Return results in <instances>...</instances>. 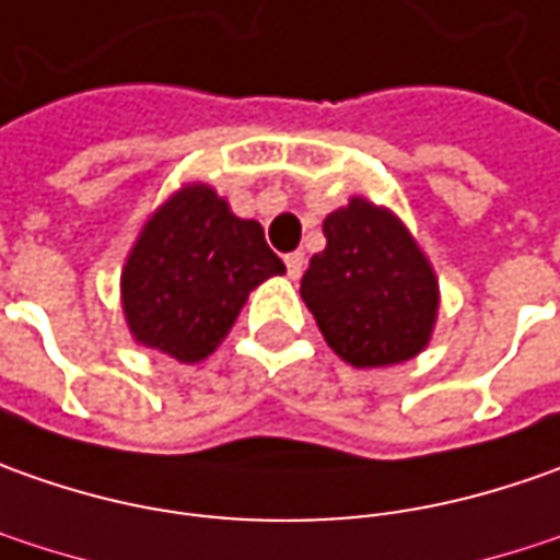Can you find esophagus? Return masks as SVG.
Returning a JSON list of instances; mask_svg holds the SVG:
<instances>
[{
	"label": "esophagus",
	"mask_w": 560,
	"mask_h": 560,
	"mask_svg": "<svg viewBox=\"0 0 560 560\" xmlns=\"http://www.w3.org/2000/svg\"><path fill=\"white\" fill-rule=\"evenodd\" d=\"M284 266H288V276H291V279H300V276H303V266H306V257H303L300 250H294V254L284 257Z\"/></svg>",
	"instance_id": "obj_1"
}]
</instances>
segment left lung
<instances>
[{
    "mask_svg": "<svg viewBox=\"0 0 560 560\" xmlns=\"http://www.w3.org/2000/svg\"><path fill=\"white\" fill-rule=\"evenodd\" d=\"M300 298L328 347L357 369L406 362L424 350L436 316V279L406 225L353 198L325 225Z\"/></svg>",
    "mask_w": 560,
    "mask_h": 560,
    "instance_id": "left-lung-1",
    "label": "left lung"
}]
</instances>
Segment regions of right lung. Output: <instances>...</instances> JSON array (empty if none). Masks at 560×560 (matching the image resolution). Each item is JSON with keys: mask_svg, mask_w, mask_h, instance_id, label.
I'll return each instance as SVG.
<instances>
[{"mask_svg": "<svg viewBox=\"0 0 560 560\" xmlns=\"http://www.w3.org/2000/svg\"><path fill=\"white\" fill-rule=\"evenodd\" d=\"M284 262L262 225L238 220L207 185H188L148 220L124 269V313L145 347L179 362L217 350L247 294Z\"/></svg>", "mask_w": 560, "mask_h": 560, "instance_id": "1", "label": "right lung"}]
</instances>
